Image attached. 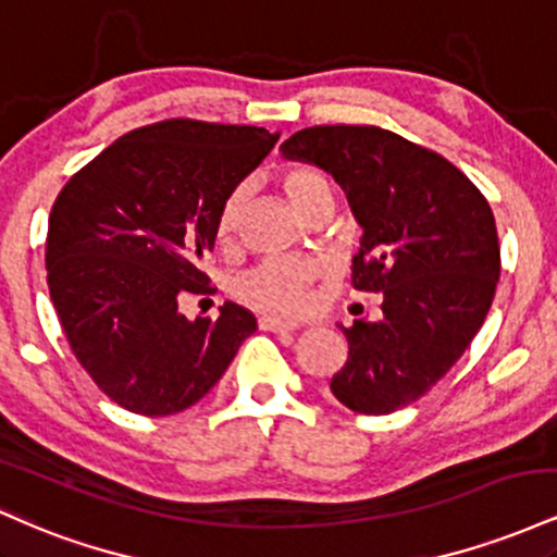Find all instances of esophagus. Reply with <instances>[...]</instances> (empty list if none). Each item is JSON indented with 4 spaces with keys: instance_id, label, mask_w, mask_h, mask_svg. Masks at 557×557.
Listing matches in <instances>:
<instances>
[{
    "instance_id": "esophagus-1",
    "label": "esophagus",
    "mask_w": 557,
    "mask_h": 557,
    "mask_svg": "<svg viewBox=\"0 0 557 557\" xmlns=\"http://www.w3.org/2000/svg\"><path fill=\"white\" fill-rule=\"evenodd\" d=\"M259 327L267 332H293L298 330V322H285V319H277V317H261Z\"/></svg>"
}]
</instances>
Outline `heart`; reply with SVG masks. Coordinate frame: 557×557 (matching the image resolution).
Instances as JSON below:
<instances>
[{"label":"heart","instance_id":"obj_1","mask_svg":"<svg viewBox=\"0 0 557 557\" xmlns=\"http://www.w3.org/2000/svg\"><path fill=\"white\" fill-rule=\"evenodd\" d=\"M280 185L285 196L290 198L298 212H306L319 198H330L332 188L327 175L311 162H287L280 168ZM243 203L246 194L235 188L225 201L214 222V238L220 246H230L238 235ZM327 264L319 259H267L251 272H246L238 283V296L246 304L257 306L261 311L272 314L298 317L311 309L314 304V287L319 280L327 277Z\"/></svg>","mask_w":557,"mask_h":557}]
</instances>
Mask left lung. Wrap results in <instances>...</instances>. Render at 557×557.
<instances>
[{"instance_id": "obj_1", "label": "left lung", "mask_w": 557, "mask_h": 557, "mask_svg": "<svg viewBox=\"0 0 557 557\" xmlns=\"http://www.w3.org/2000/svg\"><path fill=\"white\" fill-rule=\"evenodd\" d=\"M327 170L363 227L350 283L382 293V319L341 327L348 359L330 389L382 417L430 393L463 356L500 277L487 198L437 151L376 125H314L280 146Z\"/></svg>"}]
</instances>
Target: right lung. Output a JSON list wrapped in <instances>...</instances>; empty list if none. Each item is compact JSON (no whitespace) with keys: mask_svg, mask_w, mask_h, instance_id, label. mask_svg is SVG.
<instances>
[{"mask_svg":"<svg viewBox=\"0 0 557 557\" xmlns=\"http://www.w3.org/2000/svg\"><path fill=\"white\" fill-rule=\"evenodd\" d=\"M280 133L172 117L125 133L65 183L49 214L47 283L70 350L107 398L140 417L194 406L225 374L257 317L201 272L222 201Z\"/></svg>","mask_w":557,"mask_h":557,"instance_id":"obj_1","label":"right lung"}]
</instances>
